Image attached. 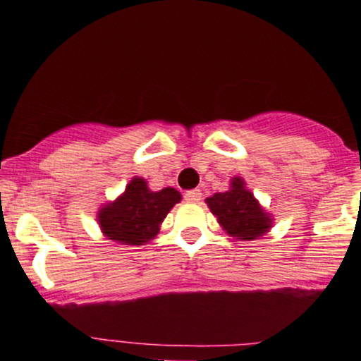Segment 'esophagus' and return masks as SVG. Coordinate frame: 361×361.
Segmentation results:
<instances>
[{"label":"esophagus","instance_id":"esophagus-1","mask_svg":"<svg viewBox=\"0 0 361 361\" xmlns=\"http://www.w3.org/2000/svg\"><path fill=\"white\" fill-rule=\"evenodd\" d=\"M201 190L200 188H196V190H188L185 192V201H188V203H200L201 201Z\"/></svg>","mask_w":361,"mask_h":361}]
</instances>
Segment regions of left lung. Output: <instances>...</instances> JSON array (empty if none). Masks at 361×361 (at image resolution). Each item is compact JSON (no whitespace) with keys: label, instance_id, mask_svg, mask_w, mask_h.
I'll use <instances>...</instances> for the list:
<instances>
[{"label":"left lung","instance_id":"1","mask_svg":"<svg viewBox=\"0 0 361 361\" xmlns=\"http://www.w3.org/2000/svg\"><path fill=\"white\" fill-rule=\"evenodd\" d=\"M207 204L222 230L238 240H255L272 228V215L265 212L240 176L230 181L226 192L207 197Z\"/></svg>","mask_w":361,"mask_h":361}]
</instances>
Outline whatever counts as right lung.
Listing matches in <instances>:
<instances>
[{
	"instance_id": "add662e5",
	"label": "right lung",
	"mask_w": 361,
	"mask_h": 361,
	"mask_svg": "<svg viewBox=\"0 0 361 361\" xmlns=\"http://www.w3.org/2000/svg\"><path fill=\"white\" fill-rule=\"evenodd\" d=\"M180 201L181 194L176 188L165 187L154 192L144 178L133 176L121 196L101 204L97 224L109 240L121 245H144L157 237L164 219Z\"/></svg>"
}]
</instances>
